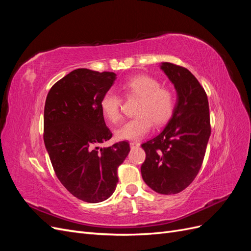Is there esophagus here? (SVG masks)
<instances>
[{
    "label": "esophagus",
    "mask_w": 251,
    "mask_h": 251,
    "mask_svg": "<svg viewBox=\"0 0 251 251\" xmlns=\"http://www.w3.org/2000/svg\"><path fill=\"white\" fill-rule=\"evenodd\" d=\"M130 147H131V149H137V148L140 147V143L137 142V141H131Z\"/></svg>",
    "instance_id": "1"
}]
</instances>
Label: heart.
Segmentation results:
<instances>
[{
    "label": "heart",
    "instance_id": "heart-1",
    "mask_svg": "<svg viewBox=\"0 0 251 251\" xmlns=\"http://www.w3.org/2000/svg\"><path fill=\"white\" fill-rule=\"evenodd\" d=\"M123 91L126 98H138L135 108L137 116L117 128L115 131L117 139H140L151 131L153 123L160 126L173 116L176 97L171 89L161 87L158 79L148 75H138L126 80L123 85ZM121 105L123 98L113 91L105 92L100 100L103 116L112 124H117L123 118Z\"/></svg>",
    "mask_w": 251,
    "mask_h": 251
}]
</instances>
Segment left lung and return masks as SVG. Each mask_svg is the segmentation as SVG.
I'll return each instance as SVG.
<instances>
[{
  "label": "left lung",
  "mask_w": 251,
  "mask_h": 251,
  "mask_svg": "<svg viewBox=\"0 0 251 251\" xmlns=\"http://www.w3.org/2000/svg\"><path fill=\"white\" fill-rule=\"evenodd\" d=\"M161 69L176 88L178 101L163 131L141 144L147 155L141 175L156 193L174 195L201 169L211 132L209 105L205 90L186 68L162 63Z\"/></svg>",
  "instance_id": "8db88e82"
}]
</instances>
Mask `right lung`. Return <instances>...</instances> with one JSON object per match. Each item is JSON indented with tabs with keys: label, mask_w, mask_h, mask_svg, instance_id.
<instances>
[{
	"label": "right lung",
	"mask_w": 251,
	"mask_h": 251,
	"mask_svg": "<svg viewBox=\"0 0 251 251\" xmlns=\"http://www.w3.org/2000/svg\"><path fill=\"white\" fill-rule=\"evenodd\" d=\"M116 74L76 69L50 89L44 110V142L56 177L77 199L98 203L112 196L127 141L100 148L112 138L100 110Z\"/></svg>",
	"instance_id": "right-lung-1"
}]
</instances>
